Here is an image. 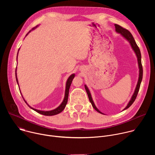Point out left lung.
I'll return each mask as SVG.
<instances>
[{"instance_id":"left-lung-1","label":"left lung","mask_w":155,"mask_h":155,"mask_svg":"<svg viewBox=\"0 0 155 155\" xmlns=\"http://www.w3.org/2000/svg\"><path fill=\"white\" fill-rule=\"evenodd\" d=\"M115 30L118 33H120L127 40L129 41V42L130 43V45L132 48V49H133V50L134 51L135 53L136 54V56H137V61H138V64H139V80H138V82H137V86H136V88L135 90V91H134V94L132 95V97H131V99L130 100L129 102L128 103L126 107V108L123 110H126L127 108H128L132 104H133V102L135 101L136 99V97L137 96V94L139 93V88H140V83H141V81H142V77H143V68H142V62H141V53H140V49L139 48V47L137 46V43L133 37V36L132 35L131 33L128 31L126 29L121 27V26L118 25H115ZM84 87H85V90L86 91V93L87 94V96H88V98H89V100L90 101V102L92 104V106L96 110L97 112H98L100 114H103L102 112H101L99 110L96 108V107L95 106L94 104V102L92 99V97H91V94H90V92L89 91V90H88L87 87L84 85Z\"/></svg>"}]
</instances>
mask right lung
Segmentation results:
<instances>
[{"label":"right lung","mask_w":155,"mask_h":155,"mask_svg":"<svg viewBox=\"0 0 155 155\" xmlns=\"http://www.w3.org/2000/svg\"><path fill=\"white\" fill-rule=\"evenodd\" d=\"M36 27H37V26H36ZM35 28H32V30L34 29ZM32 30H31V31L26 34V35H27ZM18 51H19V50H18ZM17 57H18V55H17ZM15 75H16V81H17V83H18V79H17V77H16V68ZM74 77H75V74H72V75H71L69 77V78H68V81H67V83H66V87H65V97H64V99L62 102L61 103V104L58 108H55L54 110H51V111H41V110H37V109H35V108H33L31 107L26 103V102L25 101V102L28 105V106H29V107H31L32 109H33L34 110H35V112H37L38 113V114H41V115H46V116H53V115H57V114L61 113V112L62 111V110L65 108V105H66V104H67V103H68L69 88H70L71 84V83H72V80L74 79Z\"/></svg>","instance_id":"add662e5"}]
</instances>
